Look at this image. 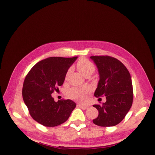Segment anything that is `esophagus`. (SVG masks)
Instances as JSON below:
<instances>
[{
    "label": "esophagus",
    "instance_id": "esophagus-1",
    "mask_svg": "<svg viewBox=\"0 0 155 155\" xmlns=\"http://www.w3.org/2000/svg\"><path fill=\"white\" fill-rule=\"evenodd\" d=\"M78 106L80 107V108H81L82 109H83V110H85V109H88V108L89 107V106L88 105H82V104H78Z\"/></svg>",
    "mask_w": 155,
    "mask_h": 155
}]
</instances>
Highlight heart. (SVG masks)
I'll return each mask as SVG.
<instances>
[{
  "mask_svg": "<svg viewBox=\"0 0 155 155\" xmlns=\"http://www.w3.org/2000/svg\"><path fill=\"white\" fill-rule=\"evenodd\" d=\"M77 67L84 76L87 75H92L94 72L96 67L92 62L87 59L82 58L80 59L77 63ZM71 71V68H70L67 73V77ZM90 91V89L88 87L78 88V87H72L68 89L67 91V95L70 98L76 101H84L86 100L85 95Z\"/></svg>",
  "mask_w": 155,
  "mask_h": 155,
  "instance_id": "obj_1",
  "label": "heart"
}]
</instances>
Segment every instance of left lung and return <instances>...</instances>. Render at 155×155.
<instances>
[{
    "label": "left lung",
    "instance_id": "left-lung-1",
    "mask_svg": "<svg viewBox=\"0 0 155 155\" xmlns=\"http://www.w3.org/2000/svg\"><path fill=\"white\" fill-rule=\"evenodd\" d=\"M96 65L100 80L94 96H106V102L94 105L99 114L93 123L101 127L116 125L124 120L133 104V89L131 77L125 65L107 55L91 56Z\"/></svg>",
    "mask_w": 155,
    "mask_h": 155
}]
</instances>
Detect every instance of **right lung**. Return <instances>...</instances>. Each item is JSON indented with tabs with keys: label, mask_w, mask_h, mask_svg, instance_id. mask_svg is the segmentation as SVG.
<instances>
[{
	"label": "right lung",
	"mask_w": 155,
	"mask_h": 155,
	"mask_svg": "<svg viewBox=\"0 0 155 155\" xmlns=\"http://www.w3.org/2000/svg\"><path fill=\"white\" fill-rule=\"evenodd\" d=\"M78 57H50L41 61L26 75L22 88L23 100L32 118L46 127L65 122L76 104L70 100L55 102L51 96L64 81L68 69Z\"/></svg>",
	"instance_id": "add662e5"
}]
</instances>
